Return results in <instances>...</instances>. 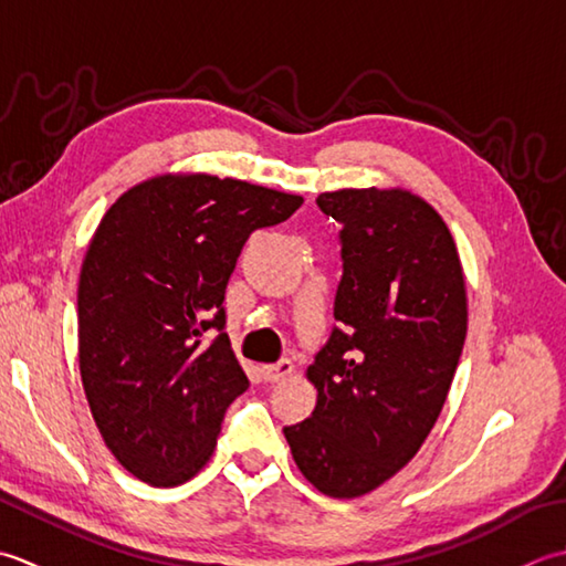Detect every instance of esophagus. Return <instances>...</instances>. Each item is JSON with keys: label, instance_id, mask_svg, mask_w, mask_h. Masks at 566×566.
Here are the masks:
<instances>
[{"label": "esophagus", "instance_id": "esophagus-1", "mask_svg": "<svg viewBox=\"0 0 566 566\" xmlns=\"http://www.w3.org/2000/svg\"><path fill=\"white\" fill-rule=\"evenodd\" d=\"M293 374V361L291 359H281L279 364H266L261 366V376L266 384H279V380L287 378Z\"/></svg>", "mask_w": 566, "mask_h": 566}]
</instances>
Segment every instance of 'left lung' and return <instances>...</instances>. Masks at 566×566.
<instances>
[{"mask_svg": "<svg viewBox=\"0 0 566 566\" xmlns=\"http://www.w3.org/2000/svg\"><path fill=\"white\" fill-rule=\"evenodd\" d=\"M337 219V325L307 378L317 406L283 434L322 493L356 499L418 454L440 418L467 339V291L454 239L406 190L322 192Z\"/></svg>", "mask_w": 566, "mask_h": 566, "instance_id": "1", "label": "left lung"}]
</instances>
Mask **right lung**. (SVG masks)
<instances>
[{
    "label": "right lung",
    "mask_w": 566,
    "mask_h": 566,
    "mask_svg": "<svg viewBox=\"0 0 566 566\" xmlns=\"http://www.w3.org/2000/svg\"><path fill=\"white\" fill-rule=\"evenodd\" d=\"M303 198L244 180L160 176L102 217L77 285L80 376L102 440L154 486L212 457L249 388L224 332V291L247 239Z\"/></svg>",
    "instance_id": "1"
}]
</instances>
